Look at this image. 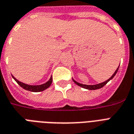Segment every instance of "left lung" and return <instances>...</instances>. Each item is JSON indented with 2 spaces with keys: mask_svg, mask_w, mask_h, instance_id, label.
Segmentation results:
<instances>
[{
  "mask_svg": "<svg viewBox=\"0 0 134 134\" xmlns=\"http://www.w3.org/2000/svg\"><path fill=\"white\" fill-rule=\"evenodd\" d=\"M120 66V65H119ZM119 69V67H118V69H116V71H115V73L113 74V76H111V77L109 79H108L107 81H106L103 82V83H99V84H97V85H92V86H88V85H83V84H81V83H78V82H76V81H74V80L73 79L74 82L75 83L76 85H78L79 86H81V87H82V88H86V89H88V90H97V89H99V88H103L105 85H106L107 83H108L110 80H111L113 79V78L114 77L115 75L116 74V73L118 72V70Z\"/></svg>",
  "mask_w": 134,
  "mask_h": 134,
  "instance_id": "left-lung-1",
  "label": "left lung"
}]
</instances>
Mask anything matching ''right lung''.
Listing matches in <instances>:
<instances>
[{"instance_id": "1", "label": "right lung", "mask_w": 134, "mask_h": 134, "mask_svg": "<svg viewBox=\"0 0 134 134\" xmlns=\"http://www.w3.org/2000/svg\"><path fill=\"white\" fill-rule=\"evenodd\" d=\"M14 78V79L15 80L16 83H17L19 85L21 88H23L24 89L26 90H28V91L31 92H41L43 91L46 90V88H48L49 86H51V84L52 83V77H51V79H49L48 81H47L46 83L42 84V85H40V86H29V85H27V84H25L24 83H21V82L19 81L18 80H16L15 78L12 76Z\"/></svg>"}]
</instances>
